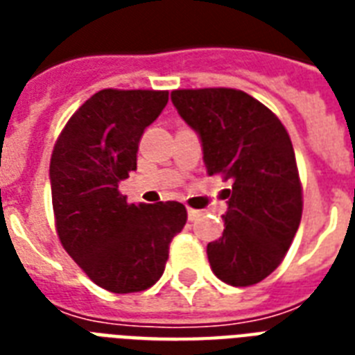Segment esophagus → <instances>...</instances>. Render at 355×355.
Listing matches in <instances>:
<instances>
[{
    "label": "esophagus",
    "mask_w": 355,
    "mask_h": 355,
    "mask_svg": "<svg viewBox=\"0 0 355 355\" xmlns=\"http://www.w3.org/2000/svg\"><path fill=\"white\" fill-rule=\"evenodd\" d=\"M199 216H200L199 210H195V208H188V219H189V221H195V219H197Z\"/></svg>",
    "instance_id": "1"
}]
</instances>
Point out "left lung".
I'll return each mask as SVG.
<instances>
[{
  "instance_id": "8db88e82",
  "label": "left lung",
  "mask_w": 355,
  "mask_h": 355,
  "mask_svg": "<svg viewBox=\"0 0 355 355\" xmlns=\"http://www.w3.org/2000/svg\"><path fill=\"white\" fill-rule=\"evenodd\" d=\"M178 114L199 134L208 175L230 188L225 230L208 243L214 275L258 284L282 263L302 217V184L289 134L258 99L234 88L173 90Z\"/></svg>"
}]
</instances>
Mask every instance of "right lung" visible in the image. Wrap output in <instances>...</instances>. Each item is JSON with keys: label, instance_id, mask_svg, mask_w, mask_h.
<instances>
[{"label": "right lung", "instance_id": "right-lung-1", "mask_svg": "<svg viewBox=\"0 0 355 355\" xmlns=\"http://www.w3.org/2000/svg\"><path fill=\"white\" fill-rule=\"evenodd\" d=\"M169 99L166 90L94 94L69 118L51 155L49 178L58 239L90 280L138 293L160 280L169 243L188 221L177 200L128 205L119 182L136 169L141 134Z\"/></svg>", "mask_w": 355, "mask_h": 355}]
</instances>
